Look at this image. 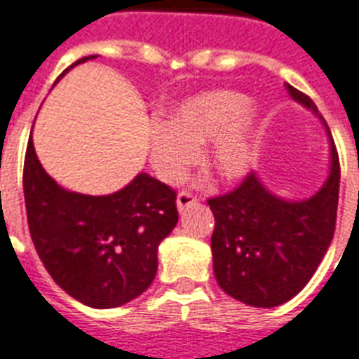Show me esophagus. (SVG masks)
I'll return each mask as SVG.
<instances>
[{"instance_id": "1", "label": "esophagus", "mask_w": 359, "mask_h": 359, "mask_svg": "<svg viewBox=\"0 0 359 359\" xmlns=\"http://www.w3.org/2000/svg\"><path fill=\"white\" fill-rule=\"evenodd\" d=\"M197 203H199V199L189 194V191H179V195H177V208H179V212H182V210H186L191 205H197Z\"/></svg>"}]
</instances>
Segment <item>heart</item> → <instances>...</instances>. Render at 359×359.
<instances>
[{
    "instance_id": "1",
    "label": "heart",
    "mask_w": 359,
    "mask_h": 359,
    "mask_svg": "<svg viewBox=\"0 0 359 359\" xmlns=\"http://www.w3.org/2000/svg\"><path fill=\"white\" fill-rule=\"evenodd\" d=\"M208 164L223 182H240L255 170L260 151V119L249 97L232 90H210L177 104L170 123L149 130V156L164 182H177L208 144Z\"/></svg>"
}]
</instances>
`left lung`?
I'll list each match as a JSON object with an SVG mask.
<instances>
[{"label":"left lung","instance_id":"obj_1","mask_svg":"<svg viewBox=\"0 0 359 359\" xmlns=\"http://www.w3.org/2000/svg\"><path fill=\"white\" fill-rule=\"evenodd\" d=\"M285 88L328 133L330 173L323 188L310 199L287 201L249 173L230 194L208 199L215 217V280L226 295L255 308H275L293 299L317 271L336 230L341 171L330 129L308 95L291 84Z\"/></svg>","mask_w":359,"mask_h":359}]
</instances>
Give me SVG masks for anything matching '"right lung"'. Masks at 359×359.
Returning a JSON list of instances; mask_svg holds the SVG:
<instances>
[{
	"instance_id": "obj_1",
	"label": "right lung",
	"mask_w": 359,
	"mask_h": 359,
	"mask_svg": "<svg viewBox=\"0 0 359 359\" xmlns=\"http://www.w3.org/2000/svg\"><path fill=\"white\" fill-rule=\"evenodd\" d=\"M95 57L79 58L68 69ZM23 195L43 267L68 295L99 310L127 304L149 287L160 241L179 221L177 194L147 173L110 195L60 188L40 164L31 136Z\"/></svg>"
}]
</instances>
